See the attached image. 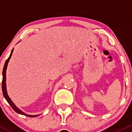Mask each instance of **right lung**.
I'll use <instances>...</instances> for the list:
<instances>
[{"label": "right lung", "instance_id": "right-lung-1", "mask_svg": "<svg viewBox=\"0 0 132 132\" xmlns=\"http://www.w3.org/2000/svg\"><path fill=\"white\" fill-rule=\"evenodd\" d=\"M13 50H12L11 52V54H10V55H9V57H8V59H7L6 60V62H5L4 66V68H3V71H2V76H3V78H2V93H3V95H4V96L5 99H6V100H7V102H8L9 104L11 105V107H12V109H13V110H14V111L18 113V114H22V115L26 116H28V117H30V118H34V117L38 116H39V115L30 116V115H27L26 114L23 113V112L21 111L20 110H19V109H18V108L16 107L15 105H14V103H13V102H12L11 100L10 99V98H9V96L7 95V90H6V69H7V64H8V62H9V59H10V58L11 57V55H12V54H13Z\"/></svg>", "mask_w": 132, "mask_h": 132}]
</instances>
